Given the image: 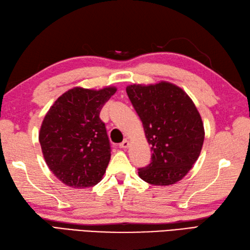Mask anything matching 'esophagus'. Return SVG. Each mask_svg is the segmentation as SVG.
Here are the masks:
<instances>
[{
  "label": "esophagus",
  "mask_w": 250,
  "mask_h": 250,
  "mask_svg": "<svg viewBox=\"0 0 250 250\" xmlns=\"http://www.w3.org/2000/svg\"><path fill=\"white\" fill-rule=\"evenodd\" d=\"M119 147L121 149H126L127 147H129V141H127V139H125V141L119 145Z\"/></svg>",
  "instance_id": "esophagus-1"
}]
</instances>
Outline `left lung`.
Listing matches in <instances>:
<instances>
[{"instance_id": "1", "label": "left lung", "mask_w": 250, "mask_h": 250, "mask_svg": "<svg viewBox=\"0 0 250 250\" xmlns=\"http://www.w3.org/2000/svg\"><path fill=\"white\" fill-rule=\"evenodd\" d=\"M126 94L141 118L151 145V162L138 168L150 184L180 181L199 158L205 129L194 102L180 87L168 82L126 87Z\"/></svg>"}]
</instances>
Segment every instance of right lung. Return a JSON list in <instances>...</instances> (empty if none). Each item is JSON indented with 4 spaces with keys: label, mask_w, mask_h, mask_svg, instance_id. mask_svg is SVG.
Listing matches in <instances>:
<instances>
[{
    "label": "right lung",
    "mask_w": 250,
    "mask_h": 250,
    "mask_svg": "<svg viewBox=\"0 0 250 250\" xmlns=\"http://www.w3.org/2000/svg\"><path fill=\"white\" fill-rule=\"evenodd\" d=\"M115 87H74L62 94L42 121L39 143L50 170L74 188L100 182L111 160V144L100 112Z\"/></svg>",
    "instance_id": "add662e5"
}]
</instances>
